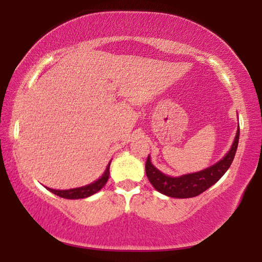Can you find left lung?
I'll return each instance as SVG.
<instances>
[{
    "instance_id": "left-lung-1",
    "label": "left lung",
    "mask_w": 262,
    "mask_h": 262,
    "mask_svg": "<svg viewBox=\"0 0 262 262\" xmlns=\"http://www.w3.org/2000/svg\"><path fill=\"white\" fill-rule=\"evenodd\" d=\"M238 142L239 128L237 129V134L234 137L231 149L229 150V152L225 155L223 159L202 171L180 177H170L162 173L158 168L155 167L150 161V156H148L147 163H145V173H147L148 179L154 187L167 196L178 199L198 196L217 183L222 178V176L228 171L233 161L234 155H236Z\"/></svg>"
}]
</instances>
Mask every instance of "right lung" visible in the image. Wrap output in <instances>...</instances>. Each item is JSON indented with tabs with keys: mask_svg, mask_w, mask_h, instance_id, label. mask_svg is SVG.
<instances>
[{
	"mask_svg": "<svg viewBox=\"0 0 262 262\" xmlns=\"http://www.w3.org/2000/svg\"><path fill=\"white\" fill-rule=\"evenodd\" d=\"M110 164L108 163L107 167H106L105 172L103 176L100 177L98 180H96L95 183H92L90 185L83 186V187H78V188H72V189H64V190H60V189H53V188H47L48 190H51L52 193H54L55 195L63 199H70V200H75V199H85L88 196H91L95 193L98 192L101 188L104 187L105 184L107 183L108 180V176H110Z\"/></svg>",
	"mask_w": 262,
	"mask_h": 262,
	"instance_id": "obj_1",
	"label": "right lung"
}]
</instances>
